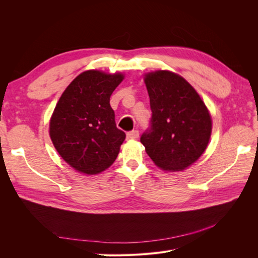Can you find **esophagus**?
<instances>
[{"label": "esophagus", "instance_id": "34e87169", "mask_svg": "<svg viewBox=\"0 0 258 258\" xmlns=\"http://www.w3.org/2000/svg\"><path fill=\"white\" fill-rule=\"evenodd\" d=\"M139 138V131L138 130H132L127 132V139L129 140H136Z\"/></svg>", "mask_w": 258, "mask_h": 258}]
</instances>
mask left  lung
<instances>
[{"label": "left lung", "instance_id": "1", "mask_svg": "<svg viewBox=\"0 0 258 258\" xmlns=\"http://www.w3.org/2000/svg\"><path fill=\"white\" fill-rule=\"evenodd\" d=\"M152 118L140 141L156 166L184 170L206 151L212 120L204 101L183 77L169 71L145 76Z\"/></svg>", "mask_w": 258, "mask_h": 258}]
</instances>
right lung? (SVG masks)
<instances>
[{"label":"right lung","instance_id":"right-lung-1","mask_svg":"<svg viewBox=\"0 0 258 258\" xmlns=\"http://www.w3.org/2000/svg\"><path fill=\"white\" fill-rule=\"evenodd\" d=\"M123 76L86 71L62 93L49 123L57 152L86 174L102 172L115 161L126 134L116 127L110 98Z\"/></svg>","mask_w":258,"mask_h":258}]
</instances>
